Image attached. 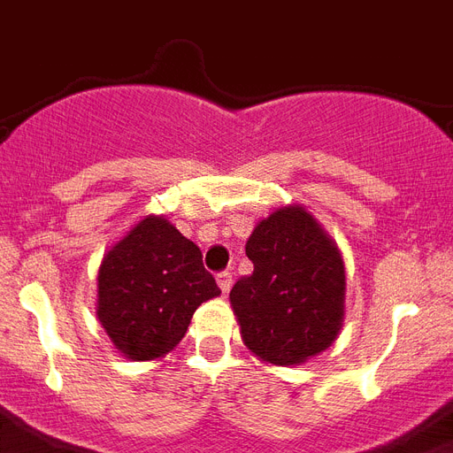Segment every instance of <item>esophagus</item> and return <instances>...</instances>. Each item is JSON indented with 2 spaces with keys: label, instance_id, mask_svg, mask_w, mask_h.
Listing matches in <instances>:
<instances>
[{
  "label": "esophagus",
  "instance_id": "esophagus-1",
  "mask_svg": "<svg viewBox=\"0 0 453 453\" xmlns=\"http://www.w3.org/2000/svg\"><path fill=\"white\" fill-rule=\"evenodd\" d=\"M218 285H219V289L224 291V294H229L231 285H234V273H231V271L218 273Z\"/></svg>",
  "mask_w": 453,
  "mask_h": 453
}]
</instances>
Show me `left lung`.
<instances>
[{
  "label": "left lung",
  "instance_id": "obj_1",
  "mask_svg": "<svg viewBox=\"0 0 453 453\" xmlns=\"http://www.w3.org/2000/svg\"><path fill=\"white\" fill-rule=\"evenodd\" d=\"M245 254L254 271L229 294L245 345L275 365L324 352L345 315V266L331 238L303 208H280L254 226Z\"/></svg>",
  "mask_w": 453,
  "mask_h": 453
}]
</instances>
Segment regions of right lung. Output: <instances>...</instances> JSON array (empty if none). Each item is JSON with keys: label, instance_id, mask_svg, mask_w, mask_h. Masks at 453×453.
Returning <instances> with one entry per match:
<instances>
[{"label": "right lung", "instance_id": "obj_1", "mask_svg": "<svg viewBox=\"0 0 453 453\" xmlns=\"http://www.w3.org/2000/svg\"><path fill=\"white\" fill-rule=\"evenodd\" d=\"M218 294L201 250L168 219L150 215L101 261L96 315L119 352L150 361L171 352L194 310Z\"/></svg>", "mask_w": 453, "mask_h": 453}]
</instances>
